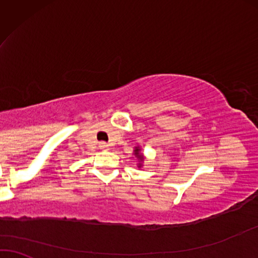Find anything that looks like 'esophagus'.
<instances>
[{
    "label": "esophagus",
    "mask_w": 258,
    "mask_h": 258,
    "mask_svg": "<svg viewBox=\"0 0 258 258\" xmlns=\"http://www.w3.org/2000/svg\"><path fill=\"white\" fill-rule=\"evenodd\" d=\"M99 147H100L101 150H107L108 145L105 142H101V143H99Z\"/></svg>",
    "instance_id": "1"
}]
</instances>
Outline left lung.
Segmentation results:
<instances>
[{"label": "left lung", "mask_w": 258, "mask_h": 258, "mask_svg": "<svg viewBox=\"0 0 258 258\" xmlns=\"http://www.w3.org/2000/svg\"><path fill=\"white\" fill-rule=\"evenodd\" d=\"M135 152H136V154H137V156H138V158H139V159H142V156H139V150H138V149H137V150L135 151Z\"/></svg>", "instance_id": "1"}]
</instances>
